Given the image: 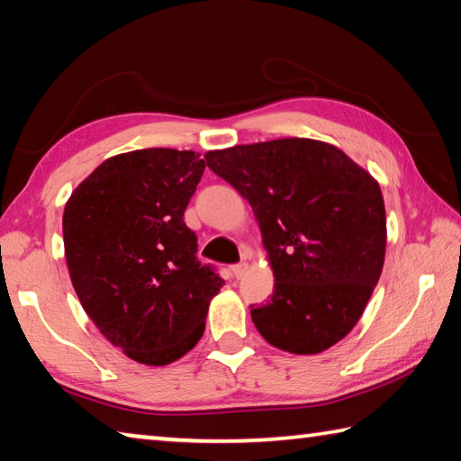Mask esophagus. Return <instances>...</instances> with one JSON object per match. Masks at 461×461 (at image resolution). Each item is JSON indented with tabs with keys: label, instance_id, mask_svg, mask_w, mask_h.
<instances>
[{
	"label": "esophagus",
	"instance_id": "34e87169",
	"mask_svg": "<svg viewBox=\"0 0 461 461\" xmlns=\"http://www.w3.org/2000/svg\"><path fill=\"white\" fill-rule=\"evenodd\" d=\"M246 270H248V264L246 262H240V264H233L231 267V275L236 276V278H241L246 275Z\"/></svg>",
	"mask_w": 461,
	"mask_h": 461
}]
</instances>
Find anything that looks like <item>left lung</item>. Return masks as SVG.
Instances as JSON below:
<instances>
[{
	"label": "left lung",
	"instance_id": "8db88e82",
	"mask_svg": "<svg viewBox=\"0 0 461 461\" xmlns=\"http://www.w3.org/2000/svg\"><path fill=\"white\" fill-rule=\"evenodd\" d=\"M207 167L249 205L275 293L252 307L256 330L283 352L313 356L360 321L386 254L376 178L338 146L280 138L205 154Z\"/></svg>",
	"mask_w": 461,
	"mask_h": 461
}]
</instances>
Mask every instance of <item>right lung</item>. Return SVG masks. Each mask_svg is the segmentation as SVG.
I'll return each mask as SVG.
<instances>
[{
  "mask_svg": "<svg viewBox=\"0 0 461 461\" xmlns=\"http://www.w3.org/2000/svg\"><path fill=\"white\" fill-rule=\"evenodd\" d=\"M203 170L193 150L123 152L101 162L62 213L68 275L85 313L140 364L167 366L191 352L223 286L201 267L183 220Z\"/></svg>",
  "mask_w": 461,
  "mask_h": 461,
  "instance_id": "obj_1",
  "label": "right lung"
}]
</instances>
